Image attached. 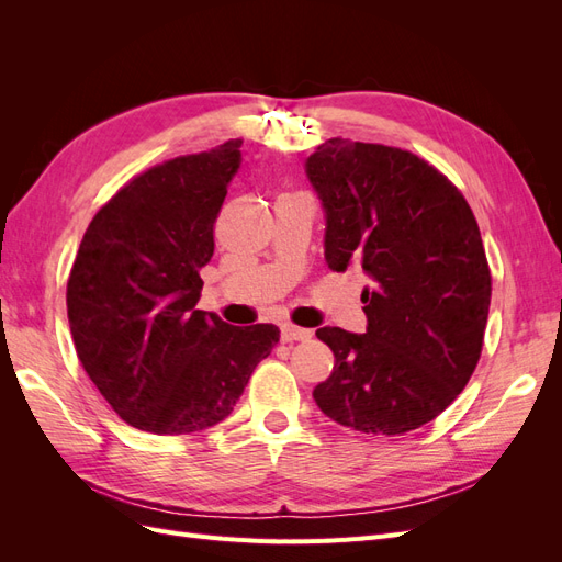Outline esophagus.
I'll use <instances>...</instances> for the list:
<instances>
[{"label":"esophagus","mask_w":562,"mask_h":562,"mask_svg":"<svg viewBox=\"0 0 562 562\" xmlns=\"http://www.w3.org/2000/svg\"><path fill=\"white\" fill-rule=\"evenodd\" d=\"M312 335L314 333L310 328H297V326H293V323H285V326L281 328L283 342H310Z\"/></svg>","instance_id":"34e87169"}]
</instances>
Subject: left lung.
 Segmentation results:
<instances>
[{
  "mask_svg": "<svg viewBox=\"0 0 562 562\" xmlns=\"http://www.w3.org/2000/svg\"><path fill=\"white\" fill-rule=\"evenodd\" d=\"M326 260L361 267L368 330L318 328L335 353L314 401L342 427L403 436L462 394L483 351L492 277L464 194L401 147L330 138L307 159Z\"/></svg>",
  "mask_w": 562,
  "mask_h": 562,
  "instance_id": "1",
  "label": "left lung"
}]
</instances>
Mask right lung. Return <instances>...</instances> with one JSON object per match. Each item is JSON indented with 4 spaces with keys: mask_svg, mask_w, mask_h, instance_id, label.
Returning a JSON list of instances; mask_svg holds the SVG:
<instances>
[{
    "mask_svg": "<svg viewBox=\"0 0 562 562\" xmlns=\"http://www.w3.org/2000/svg\"><path fill=\"white\" fill-rule=\"evenodd\" d=\"M241 145L131 178L79 244L67 279L75 349L112 411L140 431L180 436L223 422L279 342L271 323L239 328L196 310Z\"/></svg>",
    "mask_w": 562,
    "mask_h": 562,
    "instance_id": "right-lung-1",
    "label": "right lung"
}]
</instances>
